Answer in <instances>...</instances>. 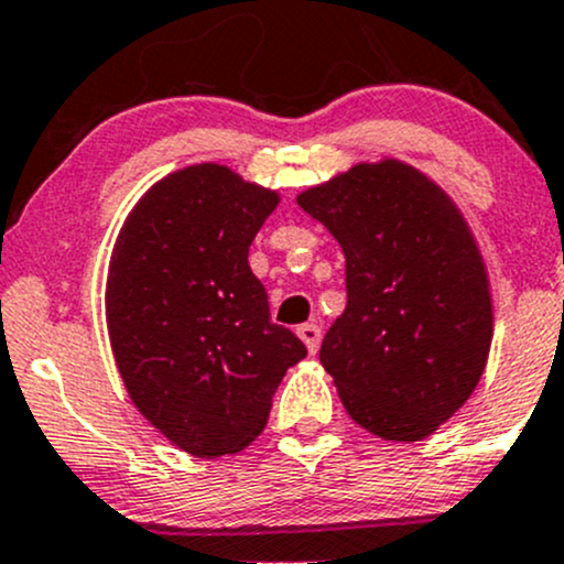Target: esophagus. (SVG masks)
Masks as SVG:
<instances>
[{
	"label": "esophagus",
	"mask_w": 564,
	"mask_h": 564,
	"mask_svg": "<svg viewBox=\"0 0 564 564\" xmlns=\"http://www.w3.org/2000/svg\"><path fill=\"white\" fill-rule=\"evenodd\" d=\"M296 337L305 343V348L311 356H315L318 352V345H321V329L315 324H302L300 329H296Z\"/></svg>",
	"instance_id": "1"
}]
</instances>
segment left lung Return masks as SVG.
I'll use <instances>...</instances> for the list:
<instances>
[{"instance_id": "8db88e82", "label": "left lung", "mask_w": 564, "mask_h": 564, "mask_svg": "<svg viewBox=\"0 0 564 564\" xmlns=\"http://www.w3.org/2000/svg\"><path fill=\"white\" fill-rule=\"evenodd\" d=\"M345 253L348 305L321 364L361 429L420 442L485 375L492 294L460 208L401 160L358 163L296 195Z\"/></svg>"}]
</instances>
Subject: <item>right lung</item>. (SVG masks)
Masks as SVG:
<instances>
[{
    "label": "right lung",
    "instance_id": "add662e5",
    "mask_svg": "<svg viewBox=\"0 0 564 564\" xmlns=\"http://www.w3.org/2000/svg\"><path fill=\"white\" fill-rule=\"evenodd\" d=\"M278 200L227 165H187L144 192L111 249L107 326L126 391L195 457L249 447L286 369L307 356L270 321L249 268Z\"/></svg>",
    "mask_w": 564,
    "mask_h": 564
}]
</instances>
